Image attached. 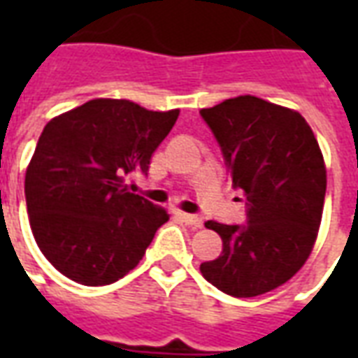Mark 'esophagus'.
I'll return each instance as SVG.
<instances>
[{"label": "esophagus", "instance_id": "esophagus-1", "mask_svg": "<svg viewBox=\"0 0 358 358\" xmlns=\"http://www.w3.org/2000/svg\"><path fill=\"white\" fill-rule=\"evenodd\" d=\"M180 218L186 222V224L194 226V228H201L203 226V218L199 215H189V213H180Z\"/></svg>", "mask_w": 358, "mask_h": 358}]
</instances>
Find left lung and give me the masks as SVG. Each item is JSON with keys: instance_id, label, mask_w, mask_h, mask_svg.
I'll return each mask as SVG.
<instances>
[{"instance_id": "left-lung-1", "label": "left lung", "mask_w": 358, "mask_h": 358, "mask_svg": "<svg viewBox=\"0 0 358 358\" xmlns=\"http://www.w3.org/2000/svg\"><path fill=\"white\" fill-rule=\"evenodd\" d=\"M232 174L248 197V224L205 226L222 238V253L199 266L232 297H255L285 284L315 248L326 164L315 134L297 110L238 95L201 109Z\"/></svg>"}]
</instances>
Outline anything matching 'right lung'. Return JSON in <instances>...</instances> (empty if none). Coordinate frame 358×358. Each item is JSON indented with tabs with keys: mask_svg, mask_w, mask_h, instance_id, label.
Masks as SVG:
<instances>
[{
	"mask_svg": "<svg viewBox=\"0 0 358 358\" xmlns=\"http://www.w3.org/2000/svg\"><path fill=\"white\" fill-rule=\"evenodd\" d=\"M178 115L99 97L45 124L24 194L36 243L63 276L107 285L138 266L169 215L130 194L126 176L149 171Z\"/></svg>",
	"mask_w": 358,
	"mask_h": 358,
	"instance_id": "add662e5",
	"label": "right lung"
}]
</instances>
